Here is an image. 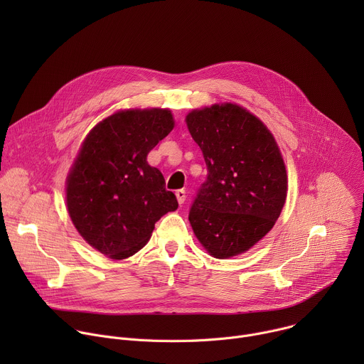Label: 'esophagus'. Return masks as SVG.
Here are the masks:
<instances>
[{"label":"esophagus","instance_id":"obj_1","mask_svg":"<svg viewBox=\"0 0 364 364\" xmlns=\"http://www.w3.org/2000/svg\"><path fill=\"white\" fill-rule=\"evenodd\" d=\"M176 197H177V200H178V204H183V203L186 201V190H183V188L177 190V191H176Z\"/></svg>","mask_w":364,"mask_h":364}]
</instances>
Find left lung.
Instances as JSON below:
<instances>
[{
  "instance_id": "obj_1",
  "label": "left lung",
  "mask_w": 364,
  "mask_h": 364,
  "mask_svg": "<svg viewBox=\"0 0 364 364\" xmlns=\"http://www.w3.org/2000/svg\"><path fill=\"white\" fill-rule=\"evenodd\" d=\"M207 166L188 220L218 259L246 252L275 225L287 198V170L274 135L261 119L225 103L186 118Z\"/></svg>"
}]
</instances>
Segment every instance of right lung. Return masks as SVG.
Masks as SVG:
<instances>
[{
  "mask_svg": "<svg viewBox=\"0 0 364 364\" xmlns=\"http://www.w3.org/2000/svg\"><path fill=\"white\" fill-rule=\"evenodd\" d=\"M174 128L168 109L119 111L86 136L68 176L69 216L80 236L112 259L145 246L166 213L178 203L166 190L148 152Z\"/></svg>",
  "mask_w": 364,
  "mask_h": 364,
  "instance_id": "1",
  "label": "right lung"
}]
</instances>
